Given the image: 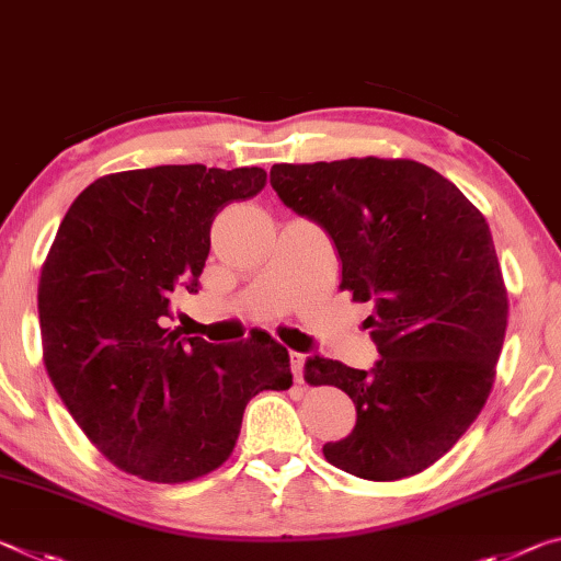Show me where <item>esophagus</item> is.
I'll return each instance as SVG.
<instances>
[{"label":"esophagus","instance_id":"34e87169","mask_svg":"<svg viewBox=\"0 0 561 561\" xmlns=\"http://www.w3.org/2000/svg\"><path fill=\"white\" fill-rule=\"evenodd\" d=\"M290 370L296 382H302V353L290 351Z\"/></svg>","mask_w":561,"mask_h":561}]
</instances>
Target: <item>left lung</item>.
I'll return each instance as SVG.
<instances>
[{
  "label": "left lung",
  "instance_id": "8db88e82",
  "mask_svg": "<svg viewBox=\"0 0 561 561\" xmlns=\"http://www.w3.org/2000/svg\"><path fill=\"white\" fill-rule=\"evenodd\" d=\"M271 186L330 236L341 288L373 302L370 370L306 360L310 385H335L357 410L353 433L323 445L325 460L375 482L422 472L492 390L507 293L488 220L453 181L408 159L275 163Z\"/></svg>",
  "mask_w": 561,
  "mask_h": 561
}]
</instances>
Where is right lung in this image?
<instances>
[{"mask_svg":"<svg viewBox=\"0 0 561 561\" xmlns=\"http://www.w3.org/2000/svg\"><path fill=\"white\" fill-rule=\"evenodd\" d=\"M265 171L153 167L96 179L64 216L39 280L44 365L84 435L149 482H188L228 460L248 400L293 385L288 351L216 345L167 328L196 293L224 206Z\"/></svg>","mask_w":561,"mask_h":561,"instance_id":"add662e5","label":"right lung"}]
</instances>
